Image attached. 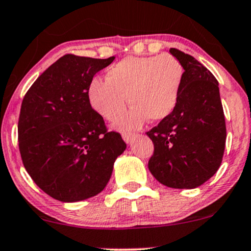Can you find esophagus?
<instances>
[{"mask_svg": "<svg viewBox=\"0 0 251 251\" xmlns=\"http://www.w3.org/2000/svg\"><path fill=\"white\" fill-rule=\"evenodd\" d=\"M123 139L126 144H129L132 141V139L135 137L134 133H129V132H123Z\"/></svg>", "mask_w": 251, "mask_h": 251, "instance_id": "34e87169", "label": "esophagus"}]
</instances>
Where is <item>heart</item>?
<instances>
[{
  "mask_svg": "<svg viewBox=\"0 0 251 251\" xmlns=\"http://www.w3.org/2000/svg\"><path fill=\"white\" fill-rule=\"evenodd\" d=\"M183 66L170 53L129 56L108 69L106 78H93L87 96L102 118L116 120L125 111L128 96L131 110L118 120L122 129L140 127L150 119L158 123L176 107L183 84Z\"/></svg>",
  "mask_w": 251,
  "mask_h": 251,
  "instance_id": "1",
  "label": "heart"
}]
</instances>
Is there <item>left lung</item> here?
<instances>
[{
    "instance_id": "1",
    "label": "left lung",
    "mask_w": 251,
    "mask_h": 251,
    "mask_svg": "<svg viewBox=\"0 0 251 251\" xmlns=\"http://www.w3.org/2000/svg\"><path fill=\"white\" fill-rule=\"evenodd\" d=\"M185 70L176 107L147 135L154 144L149 170L162 185L193 189L219 170L225 153L226 122L219 83L206 66L172 48Z\"/></svg>"
}]
</instances>
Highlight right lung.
<instances>
[{
  "instance_id": "right-lung-1",
  "label": "right lung",
  "mask_w": 251,
  "mask_h": 251,
  "mask_svg": "<svg viewBox=\"0 0 251 251\" xmlns=\"http://www.w3.org/2000/svg\"><path fill=\"white\" fill-rule=\"evenodd\" d=\"M113 59L60 57L23 98L19 119L23 165L36 185L58 201L99 194L126 150L122 135L107 132L87 96L93 76Z\"/></svg>"
}]
</instances>
